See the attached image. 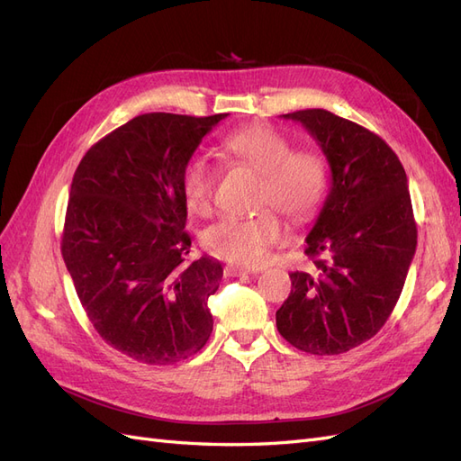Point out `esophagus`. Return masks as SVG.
<instances>
[{
	"label": "esophagus",
	"mask_w": 461,
	"mask_h": 461,
	"mask_svg": "<svg viewBox=\"0 0 461 461\" xmlns=\"http://www.w3.org/2000/svg\"><path fill=\"white\" fill-rule=\"evenodd\" d=\"M248 273H258V269L240 267V265H229V267L225 269V275H229V276H239V275H248Z\"/></svg>",
	"instance_id": "1"
}]
</instances>
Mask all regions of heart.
Segmentation results:
<instances>
[{"label": "heart", "instance_id": "obj_1", "mask_svg": "<svg viewBox=\"0 0 461 461\" xmlns=\"http://www.w3.org/2000/svg\"><path fill=\"white\" fill-rule=\"evenodd\" d=\"M221 148L259 176V207H276L288 219L302 222L323 203L329 169L321 153L292 149L288 138L267 124L236 131L222 140ZM215 176V167L205 156L188 159L183 171V192L192 213H212ZM283 239V219L273 209H263L252 217L221 219L205 230L203 244L213 256L230 263L261 265L267 261L269 249Z\"/></svg>", "mask_w": 461, "mask_h": 461}]
</instances>
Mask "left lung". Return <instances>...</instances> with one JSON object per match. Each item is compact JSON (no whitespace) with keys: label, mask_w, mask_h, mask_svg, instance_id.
<instances>
[{"label":"left lung","mask_w":461,"mask_h":461,"mask_svg":"<svg viewBox=\"0 0 461 461\" xmlns=\"http://www.w3.org/2000/svg\"><path fill=\"white\" fill-rule=\"evenodd\" d=\"M302 122L330 167V190L305 239L313 271L290 273L276 329L302 352L334 356L375 337L402 294L417 246L408 176L381 136L325 109Z\"/></svg>","instance_id":"obj_1"}]
</instances>
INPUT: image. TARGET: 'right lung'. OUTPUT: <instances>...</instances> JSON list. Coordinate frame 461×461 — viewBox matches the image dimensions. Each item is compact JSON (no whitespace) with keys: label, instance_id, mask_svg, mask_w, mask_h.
<instances>
[{"label":"right lung","instance_id":"right-lung-1","mask_svg":"<svg viewBox=\"0 0 461 461\" xmlns=\"http://www.w3.org/2000/svg\"><path fill=\"white\" fill-rule=\"evenodd\" d=\"M227 113L138 115L94 144L77 167L61 254L100 337L136 361L169 366L205 346L207 300L222 267L186 263L183 171Z\"/></svg>","mask_w":461,"mask_h":461}]
</instances>
